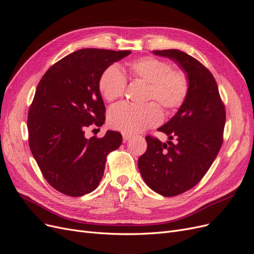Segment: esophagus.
<instances>
[{
    "mask_svg": "<svg viewBox=\"0 0 254 254\" xmlns=\"http://www.w3.org/2000/svg\"><path fill=\"white\" fill-rule=\"evenodd\" d=\"M122 135H123V140H124L125 142L129 139L130 136H131V135H130V133H127V132H123V133H122Z\"/></svg>",
    "mask_w": 254,
    "mask_h": 254,
    "instance_id": "1",
    "label": "esophagus"
}]
</instances>
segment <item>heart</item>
Returning <instances> with one entry per match:
<instances>
[{"mask_svg":"<svg viewBox=\"0 0 254 254\" xmlns=\"http://www.w3.org/2000/svg\"><path fill=\"white\" fill-rule=\"evenodd\" d=\"M128 70L133 79L148 83L146 101H156L165 111H176L187 101L189 76L181 68H172L168 61L146 56L129 63ZM98 87L106 101H117L125 94L127 78L118 65L112 64L101 75ZM108 121L114 129L127 133L139 132L160 124L162 111L153 102L145 106L122 103L110 109Z\"/></svg>","mask_w":254,"mask_h":254,"instance_id":"obj_1","label":"heart"}]
</instances>
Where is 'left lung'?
Segmentation results:
<instances>
[{"instance_id":"8db88e82","label":"left lung","mask_w":254,"mask_h":254,"mask_svg":"<svg viewBox=\"0 0 254 254\" xmlns=\"http://www.w3.org/2000/svg\"><path fill=\"white\" fill-rule=\"evenodd\" d=\"M175 60L190 79L187 101L158 130L168 135L162 143L147 135V149L137 164L146 184L156 193L173 197L194 188L209 171L224 141L225 105L212 73L179 50L152 51Z\"/></svg>"}]
</instances>
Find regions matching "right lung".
Returning a JSON list of instances; mask_svg holds the SVG:
<instances>
[{
  "instance_id": "obj_1",
  "label": "right lung",
  "mask_w": 254,
  "mask_h": 254,
  "mask_svg": "<svg viewBox=\"0 0 254 254\" xmlns=\"http://www.w3.org/2000/svg\"><path fill=\"white\" fill-rule=\"evenodd\" d=\"M130 51L82 49L64 57L45 72L28 110L30 151L50 186L79 197L101 182L107 156L120 147L119 131L84 137V129L105 122L99 93L101 75Z\"/></svg>"
}]
</instances>
